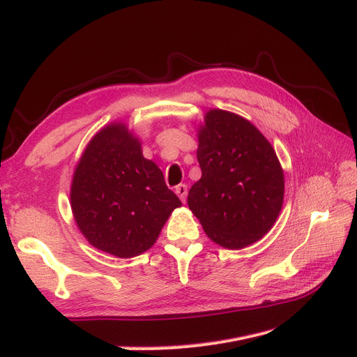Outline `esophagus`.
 <instances>
[{"mask_svg":"<svg viewBox=\"0 0 357 357\" xmlns=\"http://www.w3.org/2000/svg\"><path fill=\"white\" fill-rule=\"evenodd\" d=\"M176 193H177V197L181 199V202H186V197H188V186L186 185L176 186Z\"/></svg>","mask_w":357,"mask_h":357,"instance_id":"1","label":"esophagus"}]
</instances>
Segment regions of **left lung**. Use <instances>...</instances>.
Wrapping results in <instances>:
<instances>
[{
    "mask_svg": "<svg viewBox=\"0 0 357 357\" xmlns=\"http://www.w3.org/2000/svg\"><path fill=\"white\" fill-rule=\"evenodd\" d=\"M201 178L188 195L208 238L238 250L273 228L284 198V174L271 143L245 117L211 109L198 125Z\"/></svg>",
    "mask_w": 357,
    "mask_h": 357,
    "instance_id": "8db88e82",
    "label": "left lung"
}]
</instances>
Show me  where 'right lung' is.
<instances>
[{"label": "right lung", "mask_w": 357, "mask_h": 357, "mask_svg": "<svg viewBox=\"0 0 357 357\" xmlns=\"http://www.w3.org/2000/svg\"><path fill=\"white\" fill-rule=\"evenodd\" d=\"M70 202L75 225L89 244L121 259L149 250L181 205L122 121L105 125L83 150Z\"/></svg>", "instance_id": "add662e5"}]
</instances>
